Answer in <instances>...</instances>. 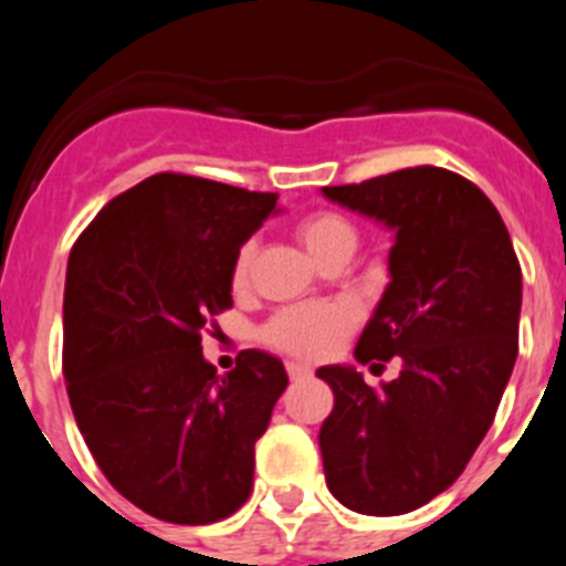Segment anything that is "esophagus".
Segmentation results:
<instances>
[{
    "mask_svg": "<svg viewBox=\"0 0 566 566\" xmlns=\"http://www.w3.org/2000/svg\"><path fill=\"white\" fill-rule=\"evenodd\" d=\"M286 371H289V377L292 379H308L312 377V365H306V363H286Z\"/></svg>",
    "mask_w": 566,
    "mask_h": 566,
    "instance_id": "obj_1",
    "label": "esophagus"
}]
</instances>
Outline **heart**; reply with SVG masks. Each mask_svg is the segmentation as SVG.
<instances>
[{"mask_svg":"<svg viewBox=\"0 0 566 566\" xmlns=\"http://www.w3.org/2000/svg\"><path fill=\"white\" fill-rule=\"evenodd\" d=\"M303 247L314 254V260H323L328 252L337 247H357V232L343 214L334 212H317L303 218L297 227ZM254 247L247 243L234 258L232 280L234 286H243L249 277V266H252ZM359 312L352 300H326V303H300V306H289L283 312L274 314L263 328V339L272 348L292 354V357L303 359H323L332 352H337V345L343 337L357 326Z\"/></svg>","mask_w":566,"mask_h":566,"instance_id":"obj_1","label":"heart"}]
</instances>
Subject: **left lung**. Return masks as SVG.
Segmentation results:
<instances>
[{"label":"left lung","mask_w":566,"mask_h":566,"mask_svg":"<svg viewBox=\"0 0 566 566\" xmlns=\"http://www.w3.org/2000/svg\"><path fill=\"white\" fill-rule=\"evenodd\" d=\"M323 198L394 232L391 280L354 357L399 359L379 388L354 365L317 368L334 391L317 437L326 484L348 510L402 516L457 482L493 424L518 354L522 269L488 195L448 169H397Z\"/></svg>","instance_id":"left-lung-1"}]
</instances>
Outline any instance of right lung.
I'll return each instance as SVG.
<instances>
[{
	"instance_id": "right-lung-1",
	"label": "right lung",
	"mask_w": 566,
	"mask_h": 566,
	"mask_svg": "<svg viewBox=\"0 0 566 566\" xmlns=\"http://www.w3.org/2000/svg\"><path fill=\"white\" fill-rule=\"evenodd\" d=\"M277 212L274 192L161 172L113 198L70 252V408L109 484L161 522H221L252 493L286 368L249 348L221 377L201 332L232 306L240 247Z\"/></svg>"
}]
</instances>
